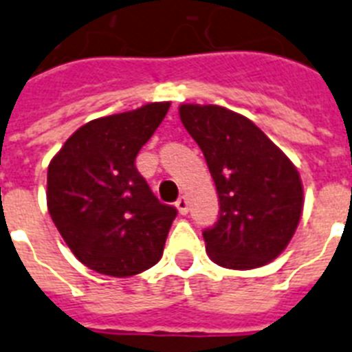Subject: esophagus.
I'll return each instance as SVG.
<instances>
[{"label":"esophagus","instance_id":"34e87169","mask_svg":"<svg viewBox=\"0 0 352 352\" xmlns=\"http://www.w3.org/2000/svg\"><path fill=\"white\" fill-rule=\"evenodd\" d=\"M175 208L179 210V213H181V215H186V213H188V210H190V201H188V197L186 195L179 197L175 202Z\"/></svg>","mask_w":352,"mask_h":352}]
</instances>
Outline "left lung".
<instances>
[{
	"instance_id": "1",
	"label": "left lung",
	"mask_w": 352,
	"mask_h": 352,
	"mask_svg": "<svg viewBox=\"0 0 352 352\" xmlns=\"http://www.w3.org/2000/svg\"><path fill=\"white\" fill-rule=\"evenodd\" d=\"M179 116L204 153L221 202L206 251L228 270H255L287 248L304 210L289 157L248 117L217 104H181Z\"/></svg>"
}]
</instances>
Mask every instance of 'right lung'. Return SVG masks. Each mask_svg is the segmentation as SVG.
<instances>
[{"mask_svg": "<svg viewBox=\"0 0 352 352\" xmlns=\"http://www.w3.org/2000/svg\"><path fill=\"white\" fill-rule=\"evenodd\" d=\"M168 108L148 102L94 119L48 164V213L76 258L101 275H139L162 256L177 210L157 201L135 157Z\"/></svg>", "mask_w": 352, "mask_h": 352, "instance_id": "add662e5", "label": "right lung"}]
</instances>
